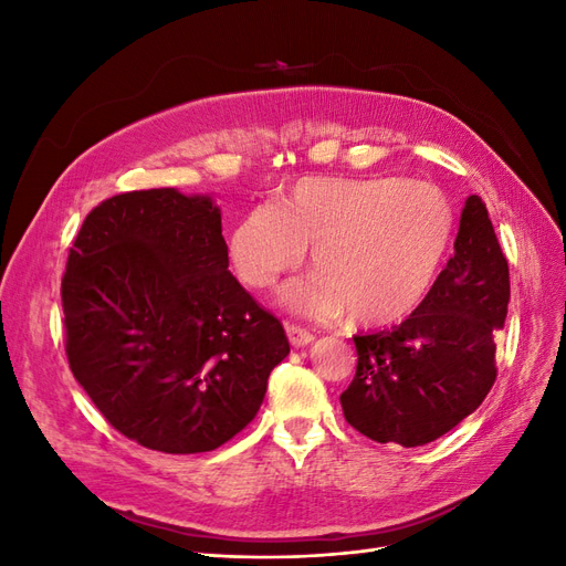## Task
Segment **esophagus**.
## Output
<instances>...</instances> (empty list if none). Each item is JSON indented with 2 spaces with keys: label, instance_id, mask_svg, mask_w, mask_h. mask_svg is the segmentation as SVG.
<instances>
[{
  "label": "esophagus",
  "instance_id": "1",
  "mask_svg": "<svg viewBox=\"0 0 566 566\" xmlns=\"http://www.w3.org/2000/svg\"><path fill=\"white\" fill-rule=\"evenodd\" d=\"M285 333H287L290 345H293V347H304L314 339V333L306 331L304 325H300V323H285Z\"/></svg>",
  "mask_w": 566,
  "mask_h": 566
}]
</instances>
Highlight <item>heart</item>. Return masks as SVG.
Returning a JSON list of instances; mask_svg holds the SVG:
<instances>
[{"label": "heart", "instance_id": "heart-1", "mask_svg": "<svg viewBox=\"0 0 566 566\" xmlns=\"http://www.w3.org/2000/svg\"><path fill=\"white\" fill-rule=\"evenodd\" d=\"M455 212L437 186L399 177H304L256 205L229 238L245 285L269 290L312 248L316 271L283 290L287 310L364 325L399 323L430 295L453 241Z\"/></svg>", "mask_w": 566, "mask_h": 566}]
</instances>
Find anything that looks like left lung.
<instances>
[{"label":"left lung","instance_id":"obj_1","mask_svg":"<svg viewBox=\"0 0 566 566\" xmlns=\"http://www.w3.org/2000/svg\"><path fill=\"white\" fill-rule=\"evenodd\" d=\"M453 256L401 325L354 335L356 375L339 394L345 420L380 443L422 447L468 418L495 382V342L510 269L486 205L470 196Z\"/></svg>","mask_w":566,"mask_h":566}]
</instances>
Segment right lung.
I'll use <instances>...</instances> for the list:
<instances>
[{"label": "right lung", "mask_w": 566, "mask_h": 566, "mask_svg": "<svg viewBox=\"0 0 566 566\" xmlns=\"http://www.w3.org/2000/svg\"><path fill=\"white\" fill-rule=\"evenodd\" d=\"M61 302L75 380L119 434L163 453L245 430L290 352L283 323L229 271L217 205L175 188L98 202Z\"/></svg>", "instance_id": "obj_1"}]
</instances>
